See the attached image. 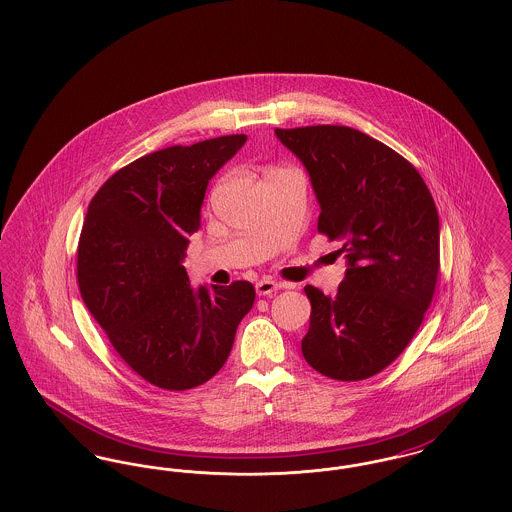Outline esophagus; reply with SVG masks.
<instances>
[{"label": "esophagus", "instance_id": "esophagus-1", "mask_svg": "<svg viewBox=\"0 0 512 512\" xmlns=\"http://www.w3.org/2000/svg\"><path fill=\"white\" fill-rule=\"evenodd\" d=\"M280 288H284L282 284H278V282H274V280H270V278H263L261 282H257V286H255V290L259 295H270V293L278 292Z\"/></svg>", "mask_w": 512, "mask_h": 512}]
</instances>
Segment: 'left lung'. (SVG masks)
Here are the masks:
<instances>
[{
    "label": "left lung",
    "instance_id": "1",
    "mask_svg": "<svg viewBox=\"0 0 512 512\" xmlns=\"http://www.w3.org/2000/svg\"><path fill=\"white\" fill-rule=\"evenodd\" d=\"M305 165L317 194L318 232L340 242L345 278L334 297L305 286L311 301L301 351L317 372L365 380L413 340L436 292L439 217L413 165L349 126L276 128Z\"/></svg>",
    "mask_w": 512,
    "mask_h": 512
}]
</instances>
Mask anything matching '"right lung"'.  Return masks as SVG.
<instances>
[{
  "label": "right lung",
  "instance_id": "1",
  "mask_svg": "<svg viewBox=\"0 0 512 512\" xmlns=\"http://www.w3.org/2000/svg\"><path fill=\"white\" fill-rule=\"evenodd\" d=\"M245 140L232 134L144 155L88 205L76 255L82 299L122 361L157 388L211 380L253 307V284L194 290L182 265L209 180Z\"/></svg>",
  "mask_w": 512,
  "mask_h": 512
}]
</instances>
